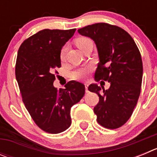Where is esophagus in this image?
Instances as JSON below:
<instances>
[{
    "instance_id": "obj_1",
    "label": "esophagus",
    "mask_w": 157,
    "mask_h": 157,
    "mask_svg": "<svg viewBox=\"0 0 157 157\" xmlns=\"http://www.w3.org/2000/svg\"><path fill=\"white\" fill-rule=\"evenodd\" d=\"M88 86H89L88 84H87V83H85V89H86V93L89 92V90H88Z\"/></svg>"
}]
</instances>
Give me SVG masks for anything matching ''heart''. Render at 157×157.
I'll use <instances>...</instances> for the list:
<instances>
[{"label":"heart","mask_w":157,"mask_h":157,"mask_svg":"<svg viewBox=\"0 0 157 157\" xmlns=\"http://www.w3.org/2000/svg\"><path fill=\"white\" fill-rule=\"evenodd\" d=\"M90 42H92V41L87 37H78L75 39L76 45L82 51H83L86 45ZM66 50L67 46L66 45H63L62 47L60 52H59V58H60L61 60H64L65 56H66ZM90 67H79V68H77L73 71L71 75L73 76V78H77V79H84V78H86L87 77V75H88V74L90 73Z\"/></svg>","instance_id":"heart-1"}]
</instances>
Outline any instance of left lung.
<instances>
[{
	"mask_svg": "<svg viewBox=\"0 0 157 157\" xmlns=\"http://www.w3.org/2000/svg\"><path fill=\"white\" fill-rule=\"evenodd\" d=\"M78 31L92 38L97 45L100 62L95 79L111 84L102 94L96 84L88 87L99 96L94 109L97 121L105 128H119L130 118L141 93L143 67L139 49L132 37L115 25L94 23Z\"/></svg>",
	"mask_w": 157,
	"mask_h": 157,
	"instance_id": "left-lung-1",
	"label": "left lung"
}]
</instances>
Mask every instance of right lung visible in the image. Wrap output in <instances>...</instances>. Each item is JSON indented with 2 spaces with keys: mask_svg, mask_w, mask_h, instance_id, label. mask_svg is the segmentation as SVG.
<instances>
[{
  "mask_svg": "<svg viewBox=\"0 0 157 157\" xmlns=\"http://www.w3.org/2000/svg\"><path fill=\"white\" fill-rule=\"evenodd\" d=\"M75 32L40 30L21 44L17 54L16 78L26 109L37 127L58 134L71 124V109L85 94V86L70 81L65 89L53 86L56 69L61 67L59 52Z\"/></svg>",
  "mask_w": 157,
  "mask_h": 157,
  "instance_id": "obj_1",
  "label": "right lung"
}]
</instances>
